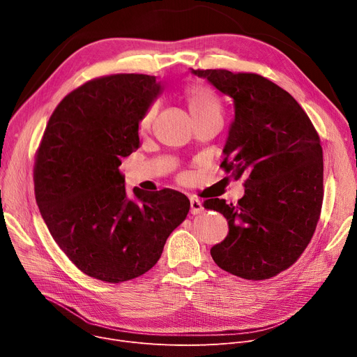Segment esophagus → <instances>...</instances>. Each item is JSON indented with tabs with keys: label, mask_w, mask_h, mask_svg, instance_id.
Returning a JSON list of instances; mask_svg holds the SVG:
<instances>
[{
	"label": "esophagus",
	"mask_w": 357,
	"mask_h": 357,
	"mask_svg": "<svg viewBox=\"0 0 357 357\" xmlns=\"http://www.w3.org/2000/svg\"><path fill=\"white\" fill-rule=\"evenodd\" d=\"M204 211V207H202V202L197 198H191V214H199Z\"/></svg>",
	"instance_id": "34e87169"
}]
</instances>
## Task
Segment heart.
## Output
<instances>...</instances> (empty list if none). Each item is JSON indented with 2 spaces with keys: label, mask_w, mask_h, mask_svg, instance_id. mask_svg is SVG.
Segmentation results:
<instances>
[{
  "label": "heart",
  "mask_w": 357,
  "mask_h": 357,
  "mask_svg": "<svg viewBox=\"0 0 357 357\" xmlns=\"http://www.w3.org/2000/svg\"><path fill=\"white\" fill-rule=\"evenodd\" d=\"M185 100H186V104H188V108L195 121L202 117H207L211 114H220L221 112V105H220L217 93L211 88L205 85H201V84L190 85L185 91ZM155 114H156V104H152L143 112V116L139 121V128L142 131H146L150 128L155 119Z\"/></svg>",
  "instance_id": "b5f03b06"
}]
</instances>
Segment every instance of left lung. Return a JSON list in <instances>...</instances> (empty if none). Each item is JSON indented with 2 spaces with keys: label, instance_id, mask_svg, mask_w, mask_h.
Returning a JSON list of instances; mask_svg holds the SVG:
<instances>
[{
  "label": "left lung",
  "instance_id": "8db88e82",
  "mask_svg": "<svg viewBox=\"0 0 357 357\" xmlns=\"http://www.w3.org/2000/svg\"><path fill=\"white\" fill-rule=\"evenodd\" d=\"M191 72L226 93L234 105L221 166L238 179L237 204L204 201L221 213L229 234L211 248L215 264L236 276L269 279L294 265L315 231L323 204L320 137L289 92L256 73Z\"/></svg>",
  "mask_w": 357,
  "mask_h": 357
}]
</instances>
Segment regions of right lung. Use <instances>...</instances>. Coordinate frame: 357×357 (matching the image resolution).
<instances>
[{"instance_id":"1","label":"right lung","mask_w":357,"mask_h":357,"mask_svg":"<svg viewBox=\"0 0 357 357\" xmlns=\"http://www.w3.org/2000/svg\"><path fill=\"white\" fill-rule=\"evenodd\" d=\"M162 92L156 77L88 81L54 108L36 153L34 194L46 226L85 275L119 284L159 260L190 211L175 190L126 192L121 159L139 149V121Z\"/></svg>"}]
</instances>
